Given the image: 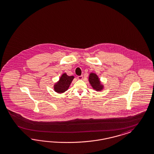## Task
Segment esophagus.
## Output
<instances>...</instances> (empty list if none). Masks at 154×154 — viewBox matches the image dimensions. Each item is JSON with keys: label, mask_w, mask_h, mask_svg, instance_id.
<instances>
[{"label": "esophagus", "mask_w": 154, "mask_h": 154, "mask_svg": "<svg viewBox=\"0 0 154 154\" xmlns=\"http://www.w3.org/2000/svg\"><path fill=\"white\" fill-rule=\"evenodd\" d=\"M78 79L79 80L82 79H83V76H82V75H81V76H78Z\"/></svg>", "instance_id": "esophagus-1"}]
</instances>
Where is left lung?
<instances>
[{
    "label": "left lung",
    "mask_w": 154,
    "mask_h": 154,
    "mask_svg": "<svg viewBox=\"0 0 154 154\" xmlns=\"http://www.w3.org/2000/svg\"><path fill=\"white\" fill-rule=\"evenodd\" d=\"M89 82L94 90L97 91H101L103 86L100 84V82L97 75L94 73H91L89 76Z\"/></svg>",
    "instance_id": "left-lung-1"
}]
</instances>
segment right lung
I'll return each mask as SVG.
<instances>
[{
	"label": "right lung",
	"mask_w": 154,
	"mask_h": 154,
	"mask_svg": "<svg viewBox=\"0 0 154 154\" xmlns=\"http://www.w3.org/2000/svg\"><path fill=\"white\" fill-rule=\"evenodd\" d=\"M74 78V76H68L66 74H63L59 81L54 85V90L58 93L67 91Z\"/></svg>",
	"instance_id": "1"
}]
</instances>
